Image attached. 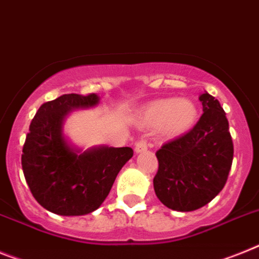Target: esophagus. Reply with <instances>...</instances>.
Instances as JSON below:
<instances>
[{"instance_id": "obj_1", "label": "esophagus", "mask_w": 259, "mask_h": 259, "mask_svg": "<svg viewBox=\"0 0 259 259\" xmlns=\"http://www.w3.org/2000/svg\"><path fill=\"white\" fill-rule=\"evenodd\" d=\"M148 149V143L147 140H138L135 143V151L140 153V152H144Z\"/></svg>"}]
</instances>
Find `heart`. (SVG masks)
<instances>
[{
	"label": "heart",
	"instance_id": "obj_1",
	"mask_svg": "<svg viewBox=\"0 0 259 259\" xmlns=\"http://www.w3.org/2000/svg\"><path fill=\"white\" fill-rule=\"evenodd\" d=\"M196 118V107L189 99H160L148 105L141 114V123L149 127L161 124L167 136L187 131Z\"/></svg>",
	"mask_w": 259,
	"mask_h": 259
}]
</instances>
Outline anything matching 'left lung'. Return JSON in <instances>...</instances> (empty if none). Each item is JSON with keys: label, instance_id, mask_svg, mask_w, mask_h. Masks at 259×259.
Returning a JSON list of instances; mask_svg holds the SVG:
<instances>
[{"label": "left lung", "instance_id": "1", "mask_svg": "<svg viewBox=\"0 0 259 259\" xmlns=\"http://www.w3.org/2000/svg\"><path fill=\"white\" fill-rule=\"evenodd\" d=\"M199 101L203 114L198 123L156 152L154 191L161 203L174 211H195L208 204L225 186L233 161L225 111L207 92Z\"/></svg>", "mask_w": 259, "mask_h": 259}]
</instances>
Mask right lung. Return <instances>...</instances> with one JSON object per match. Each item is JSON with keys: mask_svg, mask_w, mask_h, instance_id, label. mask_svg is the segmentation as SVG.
Instances as JSON below:
<instances>
[{"mask_svg": "<svg viewBox=\"0 0 259 259\" xmlns=\"http://www.w3.org/2000/svg\"><path fill=\"white\" fill-rule=\"evenodd\" d=\"M98 103L92 94H64L39 107L22 149V169L36 202L63 216L86 215L102 204L114 181L132 156L131 148H98L77 154L61 135L72 108Z\"/></svg>", "mask_w": 259, "mask_h": 259, "instance_id": "1", "label": "right lung"}]
</instances>
